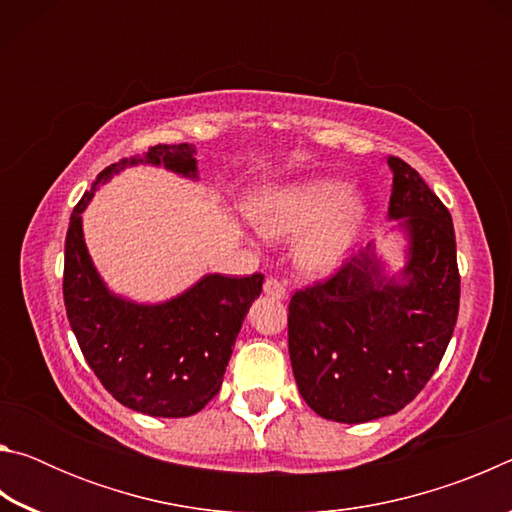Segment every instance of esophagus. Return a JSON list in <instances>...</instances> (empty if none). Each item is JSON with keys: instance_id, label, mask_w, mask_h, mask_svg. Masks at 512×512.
<instances>
[{"instance_id": "1", "label": "esophagus", "mask_w": 512, "mask_h": 512, "mask_svg": "<svg viewBox=\"0 0 512 512\" xmlns=\"http://www.w3.org/2000/svg\"><path fill=\"white\" fill-rule=\"evenodd\" d=\"M264 293H266V296H271V298L284 300V298H287V287H284V284L277 280V277H268V280L264 282Z\"/></svg>"}]
</instances>
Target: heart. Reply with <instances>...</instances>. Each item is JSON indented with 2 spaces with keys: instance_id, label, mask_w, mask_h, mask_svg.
Instances as JSON below:
<instances>
[{
  "instance_id": "obj_1",
  "label": "heart",
  "mask_w": 512,
  "mask_h": 512,
  "mask_svg": "<svg viewBox=\"0 0 512 512\" xmlns=\"http://www.w3.org/2000/svg\"><path fill=\"white\" fill-rule=\"evenodd\" d=\"M248 223L264 239L300 237L298 266L307 275H329L357 239L368 207L366 198L334 178L262 187L244 203Z\"/></svg>"
}]
</instances>
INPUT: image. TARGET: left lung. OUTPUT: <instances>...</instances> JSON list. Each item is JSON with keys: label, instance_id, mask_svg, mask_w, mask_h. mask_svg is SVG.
<instances>
[{"label": "left lung", "instance_id": "1", "mask_svg": "<svg viewBox=\"0 0 512 512\" xmlns=\"http://www.w3.org/2000/svg\"><path fill=\"white\" fill-rule=\"evenodd\" d=\"M393 171L388 221H400L404 266L375 246L289 302V357L302 400L320 418L359 424L402 411L436 372L461 298L452 214L411 164Z\"/></svg>", "mask_w": 512, "mask_h": 512}]
</instances>
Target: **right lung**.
<instances>
[{
    "label": "right lung",
    "instance_id": "1",
    "mask_svg": "<svg viewBox=\"0 0 512 512\" xmlns=\"http://www.w3.org/2000/svg\"><path fill=\"white\" fill-rule=\"evenodd\" d=\"M151 164L198 180L196 146L158 144L103 169L74 207L65 239V309L88 366L128 409L153 418H187L219 393L232 345L264 275L207 273L164 302H135L103 282L83 237L94 192L126 167Z\"/></svg>",
    "mask_w": 512,
    "mask_h": 512
}]
</instances>
